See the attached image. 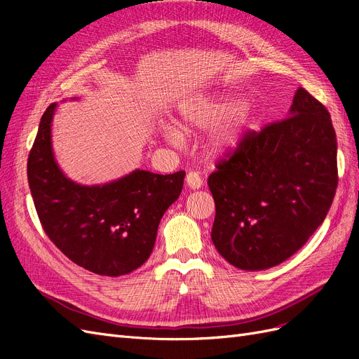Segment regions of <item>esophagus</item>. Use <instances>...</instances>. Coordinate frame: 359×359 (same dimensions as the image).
I'll list each match as a JSON object with an SVG mask.
<instances>
[{"label": "esophagus", "instance_id": "1", "mask_svg": "<svg viewBox=\"0 0 359 359\" xmlns=\"http://www.w3.org/2000/svg\"><path fill=\"white\" fill-rule=\"evenodd\" d=\"M186 182H187V186H189L190 189H193V190L201 189L202 184H203L202 177L199 175L198 172H189L187 177H186Z\"/></svg>", "mask_w": 359, "mask_h": 359}]
</instances>
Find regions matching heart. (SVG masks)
Masks as SVG:
<instances>
[{"mask_svg": "<svg viewBox=\"0 0 359 359\" xmlns=\"http://www.w3.org/2000/svg\"><path fill=\"white\" fill-rule=\"evenodd\" d=\"M180 112L186 127L198 128L215 126L228 118L211 136L210 145L215 153H229L240 147L250 124V109L231 95L191 100L184 103ZM163 135L172 144L181 142V132L175 126H166Z\"/></svg>", "mask_w": 359, "mask_h": 359, "instance_id": "obj_1", "label": "heart"}]
</instances>
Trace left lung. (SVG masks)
Instances as JSON below:
<instances>
[{
  "mask_svg": "<svg viewBox=\"0 0 359 359\" xmlns=\"http://www.w3.org/2000/svg\"><path fill=\"white\" fill-rule=\"evenodd\" d=\"M208 178L211 240L231 265L260 271L285 262L327 217L339 184L331 115L304 88L289 116L247 132Z\"/></svg>",
  "mask_w": 359,
  "mask_h": 359,
  "instance_id": "obj_1",
  "label": "left lung"
}]
</instances>
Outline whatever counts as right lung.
<instances>
[{
	"mask_svg": "<svg viewBox=\"0 0 359 359\" xmlns=\"http://www.w3.org/2000/svg\"><path fill=\"white\" fill-rule=\"evenodd\" d=\"M49 104L28 156V182L40 223L72 262L94 274L118 277L144 265L158 223L182 190L186 172L158 175L136 169L103 186H82L64 175L53 157Z\"/></svg>",
	"mask_w": 359,
	"mask_h": 359,
	"instance_id": "right-lung-1",
	"label": "right lung"
}]
</instances>
